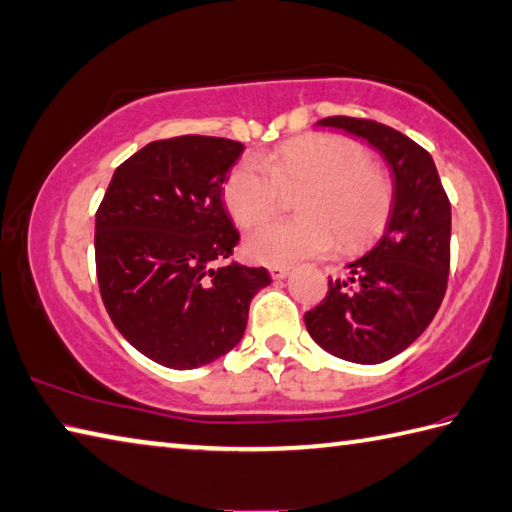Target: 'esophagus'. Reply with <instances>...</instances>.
<instances>
[{"label": "esophagus", "mask_w": 512, "mask_h": 512, "mask_svg": "<svg viewBox=\"0 0 512 512\" xmlns=\"http://www.w3.org/2000/svg\"><path fill=\"white\" fill-rule=\"evenodd\" d=\"M288 275V268L286 266H271V277L273 280H284Z\"/></svg>", "instance_id": "34e87169"}]
</instances>
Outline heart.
Returning <instances> with one entry per match:
<instances>
[{"instance_id":"obj_1","label":"heart","mask_w":512,"mask_h":512,"mask_svg":"<svg viewBox=\"0 0 512 512\" xmlns=\"http://www.w3.org/2000/svg\"><path fill=\"white\" fill-rule=\"evenodd\" d=\"M302 217L273 221L250 232L248 259L284 266L324 255L338 246L351 250L383 230L394 203V185L383 167L367 161L365 147L342 136L288 141L275 152L232 167L224 201L241 228L264 224L296 194Z\"/></svg>"}]
</instances>
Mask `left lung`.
Wrapping results in <instances>:
<instances>
[{
	"label": "left lung",
	"mask_w": 512,
	"mask_h": 512,
	"mask_svg": "<svg viewBox=\"0 0 512 512\" xmlns=\"http://www.w3.org/2000/svg\"><path fill=\"white\" fill-rule=\"evenodd\" d=\"M318 125L365 138L394 174L383 237L347 264V277H329L324 300L304 313L324 351L376 365L410 347L439 311L450 273V199L430 152L405 134L351 116H329Z\"/></svg>",
	"instance_id": "1"
}]
</instances>
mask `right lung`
Returning a JSON list of instances; mask_svg holds the SVG:
<instances>
[{
  "label": "right lung",
  "mask_w": 512,
  "mask_h": 512,
  "mask_svg": "<svg viewBox=\"0 0 512 512\" xmlns=\"http://www.w3.org/2000/svg\"><path fill=\"white\" fill-rule=\"evenodd\" d=\"M244 145L217 136L154 141L116 167L96 212L102 302L129 345L170 369L224 356L246 331L266 268L228 262L239 232L224 206Z\"/></svg>",
  "instance_id": "obj_1"
}]
</instances>
